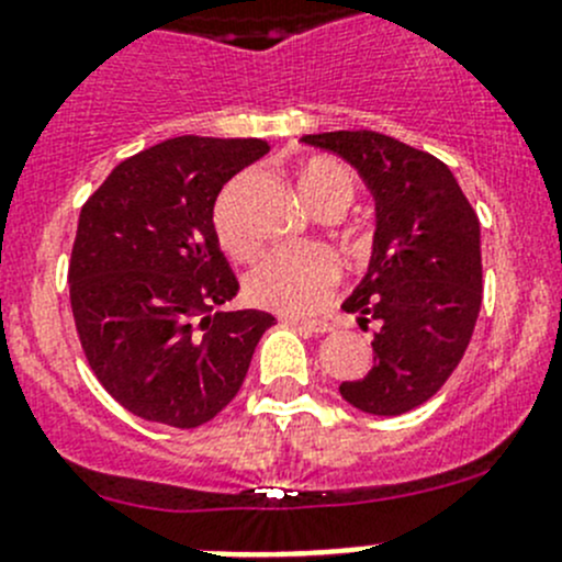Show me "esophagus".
I'll return each mask as SVG.
<instances>
[{
    "instance_id": "1",
    "label": "esophagus",
    "mask_w": 562,
    "mask_h": 562,
    "mask_svg": "<svg viewBox=\"0 0 562 562\" xmlns=\"http://www.w3.org/2000/svg\"><path fill=\"white\" fill-rule=\"evenodd\" d=\"M286 323L297 325L303 330H312V334H328V330H334V323H328V319H286Z\"/></svg>"
}]
</instances>
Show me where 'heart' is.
<instances>
[{"instance_id":"b5f03b06","label":"heart","mask_w":562,"mask_h":562,"mask_svg":"<svg viewBox=\"0 0 562 562\" xmlns=\"http://www.w3.org/2000/svg\"><path fill=\"white\" fill-rule=\"evenodd\" d=\"M356 173L341 159L314 154L297 162V190L306 198L317 215H339L350 206L356 195ZM215 237L221 248L234 259H250L256 254V243L243 223L234 215V187H228L215 204L212 215ZM341 278L339 256L325 245H295V248H278L254 267L248 276L250 303L267 312L303 317L334 295Z\"/></svg>"}]
</instances>
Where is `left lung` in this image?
I'll use <instances>...</instances> for the list:
<instances>
[{
  "label": "left lung",
  "mask_w": 562,
  "mask_h": 562,
  "mask_svg": "<svg viewBox=\"0 0 562 562\" xmlns=\"http://www.w3.org/2000/svg\"><path fill=\"white\" fill-rule=\"evenodd\" d=\"M303 143L339 154L375 195L367 276L341 303L375 323V364L339 386L352 408L400 416L461 364L483 303L480 221L441 159L381 132H323Z\"/></svg>",
  "instance_id": "8db88e82"
}]
</instances>
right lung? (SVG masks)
I'll list each match as a JSON object with an SVG mask.
<instances>
[{
  "label": "right lung",
  "mask_w": 562,
  "mask_h": 562,
  "mask_svg": "<svg viewBox=\"0 0 562 562\" xmlns=\"http://www.w3.org/2000/svg\"><path fill=\"white\" fill-rule=\"evenodd\" d=\"M265 140L173 137L124 159L85 201L68 284L90 370L112 400L159 425L215 419L276 317L221 312L239 292L212 215Z\"/></svg>",
  "instance_id": "right-lung-1"
}]
</instances>
